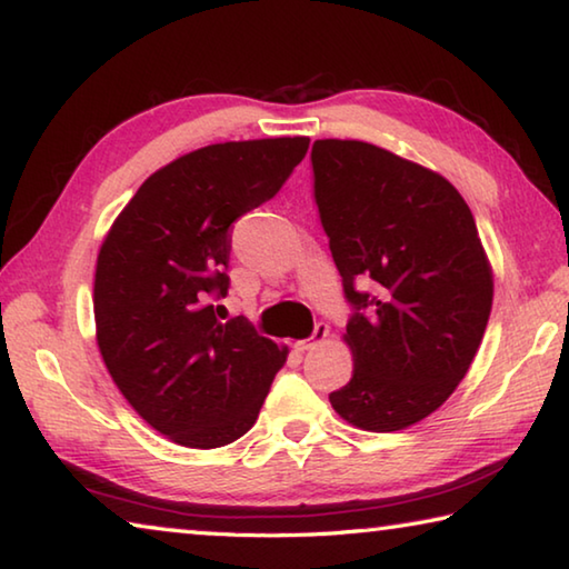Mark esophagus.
Returning <instances> with one entry per match:
<instances>
[{
    "label": "esophagus",
    "instance_id": "obj_1",
    "mask_svg": "<svg viewBox=\"0 0 569 569\" xmlns=\"http://www.w3.org/2000/svg\"><path fill=\"white\" fill-rule=\"evenodd\" d=\"M326 339H329V326H326V323H316V329H313V336H311V339L298 341V343H296V349L301 351V353H306V351H313L316 346H321Z\"/></svg>",
    "mask_w": 569,
    "mask_h": 569
}]
</instances>
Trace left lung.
<instances>
[{
    "label": "left lung",
    "instance_id": "8db88e82",
    "mask_svg": "<svg viewBox=\"0 0 569 569\" xmlns=\"http://www.w3.org/2000/svg\"><path fill=\"white\" fill-rule=\"evenodd\" d=\"M316 203L356 313L351 381L329 393L363 431H401L445 403L485 336L495 276L465 198L419 162L363 140H316ZM373 282L375 293L355 286ZM363 307L366 315L358 311Z\"/></svg>",
    "mask_w": 569,
    "mask_h": 569
}]
</instances>
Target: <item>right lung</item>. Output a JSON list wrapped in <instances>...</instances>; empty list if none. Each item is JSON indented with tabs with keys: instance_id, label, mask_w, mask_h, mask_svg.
<instances>
[{
	"instance_id": "add662e5",
	"label": "right lung",
	"mask_w": 569,
	"mask_h": 569,
	"mask_svg": "<svg viewBox=\"0 0 569 569\" xmlns=\"http://www.w3.org/2000/svg\"><path fill=\"white\" fill-rule=\"evenodd\" d=\"M308 138L198 148L152 172L114 218L94 266V339L138 417L188 449L253 427L288 346L223 323L230 226L273 198Z\"/></svg>"
}]
</instances>
